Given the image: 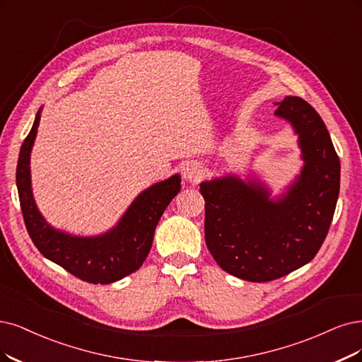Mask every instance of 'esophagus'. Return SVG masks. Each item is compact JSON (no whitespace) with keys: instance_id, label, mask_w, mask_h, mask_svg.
<instances>
[{"instance_id":"obj_1","label":"esophagus","mask_w":362,"mask_h":362,"mask_svg":"<svg viewBox=\"0 0 362 362\" xmlns=\"http://www.w3.org/2000/svg\"><path fill=\"white\" fill-rule=\"evenodd\" d=\"M182 174L188 182L197 183V182H199V179L204 176V167L199 163H194V160H191V163H186L183 165Z\"/></svg>"}]
</instances>
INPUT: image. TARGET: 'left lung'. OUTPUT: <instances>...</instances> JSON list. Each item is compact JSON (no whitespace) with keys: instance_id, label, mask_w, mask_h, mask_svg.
Segmentation results:
<instances>
[{"instance_id":"8db88e82","label":"left lung","mask_w":362,"mask_h":362,"mask_svg":"<svg viewBox=\"0 0 362 362\" xmlns=\"http://www.w3.org/2000/svg\"><path fill=\"white\" fill-rule=\"evenodd\" d=\"M274 115L298 136L303 168L272 198L259 179L234 174L199 183L206 202L204 234L226 273L270 282L310 262L322 246L340 191V160L324 120L300 97L276 103Z\"/></svg>"}]
</instances>
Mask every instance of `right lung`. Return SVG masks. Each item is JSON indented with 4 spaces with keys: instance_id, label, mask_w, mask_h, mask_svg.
Returning a JSON list of instances; mask_svg holds the SVG:
<instances>
[{
    "instance_id": "right-lung-1",
    "label": "right lung",
    "mask_w": 362,
    "mask_h": 362,
    "mask_svg": "<svg viewBox=\"0 0 362 362\" xmlns=\"http://www.w3.org/2000/svg\"><path fill=\"white\" fill-rule=\"evenodd\" d=\"M42 107L26 136L16 168V185L25 226L43 257L89 284H113L137 272L149 253L156 225L171 199L180 191V176L158 182L140 192L119 222L104 234L73 235L53 228L37 209L31 188V151Z\"/></svg>"
}]
</instances>
